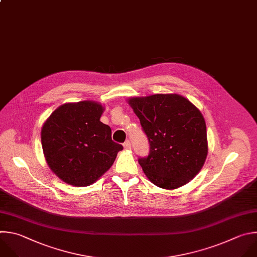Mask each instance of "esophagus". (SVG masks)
<instances>
[{
  "label": "esophagus",
  "instance_id": "1",
  "mask_svg": "<svg viewBox=\"0 0 257 257\" xmlns=\"http://www.w3.org/2000/svg\"><path fill=\"white\" fill-rule=\"evenodd\" d=\"M123 148H124L125 150L131 149V142H130V141H125V142L123 143Z\"/></svg>",
  "mask_w": 257,
  "mask_h": 257
}]
</instances>
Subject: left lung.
Returning <instances> with one entry per match:
<instances>
[{"label": "left lung", "instance_id": "obj_1", "mask_svg": "<svg viewBox=\"0 0 257 257\" xmlns=\"http://www.w3.org/2000/svg\"><path fill=\"white\" fill-rule=\"evenodd\" d=\"M127 102L150 144L148 157L139 158L144 173L164 189L188 183L208 155L207 126L200 111L178 94L132 97Z\"/></svg>", "mask_w": 257, "mask_h": 257}]
</instances>
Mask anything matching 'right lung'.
Here are the masks:
<instances>
[{"label":"right lung","instance_id":"right-lung-1","mask_svg":"<svg viewBox=\"0 0 257 257\" xmlns=\"http://www.w3.org/2000/svg\"><path fill=\"white\" fill-rule=\"evenodd\" d=\"M103 110L95 101L66 103L44 122L41 145L46 163L66 183H94L112 166L123 149L111 140V128L100 121Z\"/></svg>","mask_w":257,"mask_h":257}]
</instances>
